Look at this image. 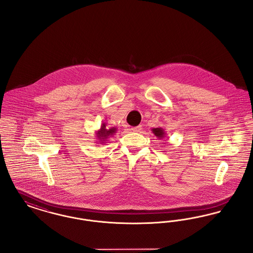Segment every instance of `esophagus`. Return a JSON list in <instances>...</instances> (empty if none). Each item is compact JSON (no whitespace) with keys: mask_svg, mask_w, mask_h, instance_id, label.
I'll list each match as a JSON object with an SVG mask.
<instances>
[{"mask_svg":"<svg viewBox=\"0 0 253 253\" xmlns=\"http://www.w3.org/2000/svg\"><path fill=\"white\" fill-rule=\"evenodd\" d=\"M132 132H140V130H141V125H138V126H136V127H132Z\"/></svg>","mask_w":253,"mask_h":253,"instance_id":"obj_1","label":"esophagus"}]
</instances>
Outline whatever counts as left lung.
I'll list each match as a JSON object with an SVG mask.
<instances>
[{
	"instance_id": "left-lung-1",
	"label": "left lung",
	"mask_w": 253,
	"mask_h": 253,
	"mask_svg": "<svg viewBox=\"0 0 253 253\" xmlns=\"http://www.w3.org/2000/svg\"><path fill=\"white\" fill-rule=\"evenodd\" d=\"M152 132H153V133L157 136V138H159V139H163L164 137H166L165 130H164L163 128H161V127L153 128V129H152Z\"/></svg>"
}]
</instances>
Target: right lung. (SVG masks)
Returning <instances> with one entry per match:
<instances>
[{
  "mask_svg": "<svg viewBox=\"0 0 253 253\" xmlns=\"http://www.w3.org/2000/svg\"><path fill=\"white\" fill-rule=\"evenodd\" d=\"M117 132V128L116 127H111L107 128L105 123L101 124V127L99 130H97L96 132V136L97 138V141L99 144H104L106 143L107 139L110 138L111 136H113Z\"/></svg>",
  "mask_w": 253,
  "mask_h": 253,
  "instance_id": "add662e5",
  "label": "right lung"
}]
</instances>
